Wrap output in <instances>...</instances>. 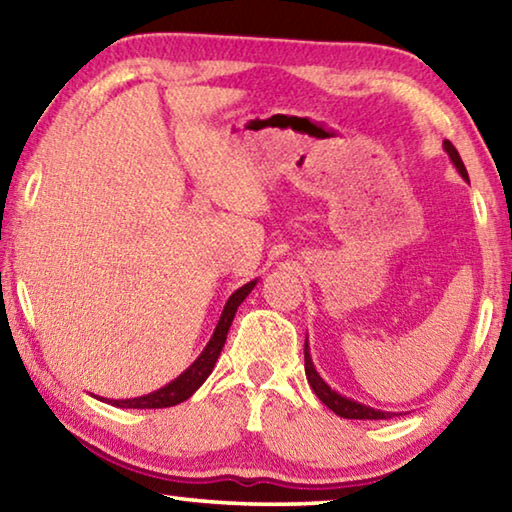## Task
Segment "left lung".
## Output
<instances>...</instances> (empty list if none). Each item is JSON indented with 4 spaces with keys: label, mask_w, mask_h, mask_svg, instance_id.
Returning a JSON list of instances; mask_svg holds the SVG:
<instances>
[{
    "label": "left lung",
    "mask_w": 512,
    "mask_h": 512,
    "mask_svg": "<svg viewBox=\"0 0 512 512\" xmlns=\"http://www.w3.org/2000/svg\"><path fill=\"white\" fill-rule=\"evenodd\" d=\"M443 149L449 155V160L456 167V171L461 173L463 180L470 183V178H467V169L461 160V155L454 149V144L445 140L443 142ZM305 372H307V381L314 388V393L318 395V400L323 402L327 409H332L336 415H341V418H348V420H388L393 418V411H381V409H372L368 404H361L357 400H352V397H345L339 391H334L332 386L327 384V381L318 375V370L314 366V361H311V352H309V341L305 339Z\"/></svg>",
    "instance_id": "left-lung-1"
}]
</instances>
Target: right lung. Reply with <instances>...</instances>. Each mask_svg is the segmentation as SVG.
<instances>
[{
    "label": "right lung",
    "instance_id": "obj_1",
    "mask_svg": "<svg viewBox=\"0 0 512 512\" xmlns=\"http://www.w3.org/2000/svg\"><path fill=\"white\" fill-rule=\"evenodd\" d=\"M257 282L259 280H250L248 284H244V287H239L235 293H232L221 311L219 323H216V327H214L212 339L207 341L203 352L198 354L196 361L185 372H180L176 379L169 381V384H164L162 388H158V391H153L149 395L131 397V400H106V402L112 406H119V409H167V406H176L180 402L189 400V397H192L198 388L203 386V381L212 375L214 363H216V359H219L225 339H228L230 325H232V320H235L237 309L241 302L248 298V293L257 287Z\"/></svg>",
    "mask_w": 512,
    "mask_h": 512
}]
</instances>
